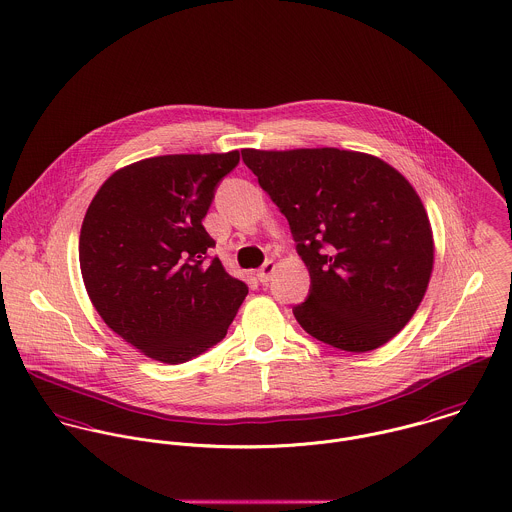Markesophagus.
I'll use <instances>...</instances> for the list:
<instances>
[{
	"mask_svg": "<svg viewBox=\"0 0 512 512\" xmlns=\"http://www.w3.org/2000/svg\"><path fill=\"white\" fill-rule=\"evenodd\" d=\"M274 270H276V264L272 262V260H268L260 270H258V280L262 282V284H266V282H270V278H272V274H274Z\"/></svg>",
	"mask_w": 512,
	"mask_h": 512,
	"instance_id": "34e87169",
	"label": "esophagus"
}]
</instances>
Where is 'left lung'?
Masks as SVG:
<instances>
[{"mask_svg": "<svg viewBox=\"0 0 512 512\" xmlns=\"http://www.w3.org/2000/svg\"><path fill=\"white\" fill-rule=\"evenodd\" d=\"M242 161L288 218L310 272L298 324L353 353L397 336L427 292L435 254L409 180L377 157L332 147L244 149Z\"/></svg>", "mask_w": 512, "mask_h": 512, "instance_id": "obj_1", "label": "left lung"}]
</instances>
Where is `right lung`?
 <instances>
[{
    "label": "right lung",
    "mask_w": 512,
    "mask_h": 512,
    "mask_svg": "<svg viewBox=\"0 0 512 512\" xmlns=\"http://www.w3.org/2000/svg\"><path fill=\"white\" fill-rule=\"evenodd\" d=\"M238 151L165 155L113 172L79 236L87 294L103 322L141 353L184 363L222 340L248 286L232 278L202 226Z\"/></svg>",
    "instance_id": "1"
}]
</instances>
